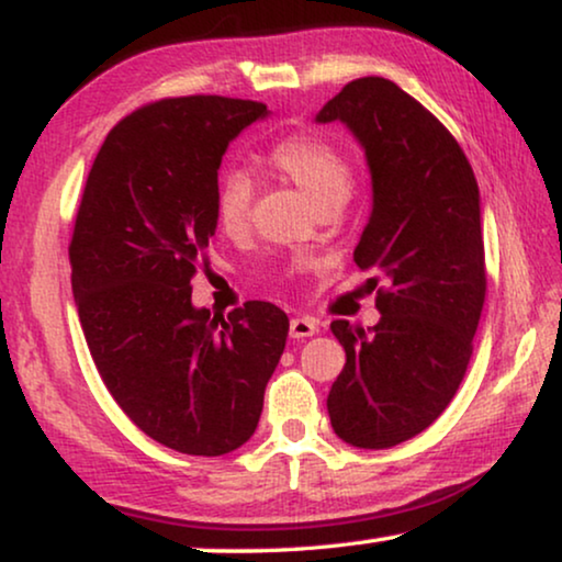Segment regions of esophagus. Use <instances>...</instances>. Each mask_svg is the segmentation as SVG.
Returning <instances> with one entry per match:
<instances>
[{"label": "esophagus", "instance_id": "esophagus-1", "mask_svg": "<svg viewBox=\"0 0 562 562\" xmlns=\"http://www.w3.org/2000/svg\"><path fill=\"white\" fill-rule=\"evenodd\" d=\"M317 329V322L312 317H294L289 325V335L294 337V340H304V337H312Z\"/></svg>", "mask_w": 562, "mask_h": 562}]
</instances>
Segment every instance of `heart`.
<instances>
[{
    "label": "heart",
    "mask_w": 562,
    "mask_h": 562,
    "mask_svg": "<svg viewBox=\"0 0 562 562\" xmlns=\"http://www.w3.org/2000/svg\"><path fill=\"white\" fill-rule=\"evenodd\" d=\"M268 166L283 179L296 183L314 204L325 206L348 199L352 189V168L333 143L317 135H289L268 150ZM252 179L243 168H227L214 187L212 212L217 227L227 237H243L250 227Z\"/></svg>",
    "instance_id": "1"
}]
</instances>
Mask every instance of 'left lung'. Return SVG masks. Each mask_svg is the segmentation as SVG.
Listing matches in <instances>:
<instances>
[{"instance_id": "1", "label": "left lung", "mask_w": 562, "mask_h": 562, "mask_svg": "<svg viewBox=\"0 0 562 562\" xmlns=\"http://www.w3.org/2000/svg\"><path fill=\"white\" fill-rule=\"evenodd\" d=\"M317 122H342L366 150L373 206L352 258L386 281L379 325H329L345 348L329 422L352 448H394L440 417L471 360L486 299L479 183L448 127L381 76L345 83Z\"/></svg>"}]
</instances>
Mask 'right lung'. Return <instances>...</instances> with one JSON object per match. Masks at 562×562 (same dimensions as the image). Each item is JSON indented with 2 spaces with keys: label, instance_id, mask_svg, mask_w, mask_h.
Segmentation results:
<instances>
[{
  "label": "right lung",
  "instance_id": "right-lung-1",
  "mask_svg": "<svg viewBox=\"0 0 562 562\" xmlns=\"http://www.w3.org/2000/svg\"><path fill=\"white\" fill-rule=\"evenodd\" d=\"M266 104L179 97L110 130L91 166L74 237L71 286L104 386L153 440L225 456L256 432L289 317L268 302L217 317L191 304V279L217 229L227 145Z\"/></svg>",
  "mask_w": 562,
  "mask_h": 562
}]
</instances>
